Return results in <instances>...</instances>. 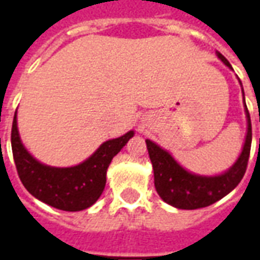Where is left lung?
<instances>
[{"instance_id": "8db88e82", "label": "left lung", "mask_w": 260, "mask_h": 260, "mask_svg": "<svg viewBox=\"0 0 260 260\" xmlns=\"http://www.w3.org/2000/svg\"><path fill=\"white\" fill-rule=\"evenodd\" d=\"M217 57L229 68L233 69L224 55L217 53ZM245 114L248 119V132L244 149L234 166L230 167L229 171H225L224 174L216 177H202L188 173L175 161L169 152H166L164 149L147 139V152L154 171V186L160 198L166 203L186 210L201 209L220 201L240 184L246 171L252 143L251 117L246 104Z\"/></svg>"}]
</instances>
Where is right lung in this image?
Returning a JSON list of instances; mask_svg holds the SVG:
<instances>
[{
    "label": "right lung",
    "instance_id": "right-lung-1",
    "mask_svg": "<svg viewBox=\"0 0 260 260\" xmlns=\"http://www.w3.org/2000/svg\"><path fill=\"white\" fill-rule=\"evenodd\" d=\"M134 136V131L103 143L83 163L58 169L39 163L22 145L15 113L11 143L15 166L22 184L31 195L50 206L79 212L90 207L106 186V174L113 157Z\"/></svg>",
    "mask_w": 260,
    "mask_h": 260
}]
</instances>
